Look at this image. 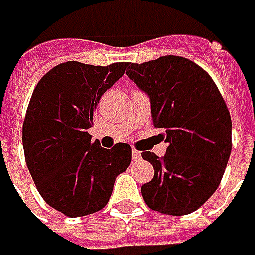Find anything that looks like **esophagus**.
Returning <instances> with one entry per match:
<instances>
[{
  "mask_svg": "<svg viewBox=\"0 0 255 255\" xmlns=\"http://www.w3.org/2000/svg\"><path fill=\"white\" fill-rule=\"evenodd\" d=\"M132 158H133V160H140L142 159V153H140L139 150L133 149V150H132Z\"/></svg>",
  "mask_w": 255,
  "mask_h": 255,
  "instance_id": "esophagus-1",
  "label": "esophagus"
}]
</instances>
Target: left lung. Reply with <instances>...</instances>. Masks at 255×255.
<instances>
[{
  "mask_svg": "<svg viewBox=\"0 0 255 255\" xmlns=\"http://www.w3.org/2000/svg\"><path fill=\"white\" fill-rule=\"evenodd\" d=\"M126 74L149 95L153 126L168 143L162 158L142 153L155 169L142 186L143 199L160 214H191L223 179L233 147L230 110L212 77L188 58L129 63Z\"/></svg>",
  "mask_w": 255,
  "mask_h": 255,
  "instance_id": "8db88e82",
  "label": "left lung"
}]
</instances>
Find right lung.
I'll list each match as a JSON object with an SVG mask.
<instances>
[{
  "label": "right lung",
  "instance_id": "obj_1",
  "mask_svg": "<svg viewBox=\"0 0 255 255\" xmlns=\"http://www.w3.org/2000/svg\"><path fill=\"white\" fill-rule=\"evenodd\" d=\"M128 66L60 63L32 92L22 123L25 163L43 199L66 217L105 208L116 176L130 165V145L105 149L87 132L100 97Z\"/></svg>",
  "mask_w": 255,
  "mask_h": 255
}]
</instances>
